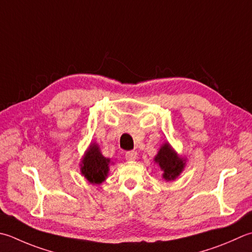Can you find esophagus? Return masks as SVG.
Returning a JSON list of instances; mask_svg holds the SVG:
<instances>
[{
	"instance_id": "obj_1",
	"label": "esophagus",
	"mask_w": 252,
	"mask_h": 252,
	"mask_svg": "<svg viewBox=\"0 0 252 252\" xmlns=\"http://www.w3.org/2000/svg\"><path fill=\"white\" fill-rule=\"evenodd\" d=\"M126 158L127 160H135L137 158V153L135 151H129L126 153Z\"/></svg>"
}]
</instances>
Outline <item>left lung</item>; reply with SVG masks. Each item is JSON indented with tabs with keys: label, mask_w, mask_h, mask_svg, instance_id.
Returning a JSON list of instances; mask_svg holds the SVG:
<instances>
[{
	"label": "left lung",
	"mask_w": 252,
	"mask_h": 252,
	"mask_svg": "<svg viewBox=\"0 0 252 252\" xmlns=\"http://www.w3.org/2000/svg\"><path fill=\"white\" fill-rule=\"evenodd\" d=\"M154 160L164 171L162 172V178L166 181L175 180L184 171L186 166V159L182 158L172 150L168 142L160 146Z\"/></svg>",
	"instance_id": "obj_1"
}]
</instances>
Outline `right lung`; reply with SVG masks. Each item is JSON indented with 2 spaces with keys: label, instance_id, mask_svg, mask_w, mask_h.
<instances>
[{
  "label": "right lung",
  "instance_id": "add662e5",
  "mask_svg": "<svg viewBox=\"0 0 252 252\" xmlns=\"http://www.w3.org/2000/svg\"><path fill=\"white\" fill-rule=\"evenodd\" d=\"M110 158L101 154L99 146L92 143L81 161V172L93 185H100L106 180L109 171Z\"/></svg>",
  "mask_w": 252,
  "mask_h": 252
}]
</instances>
